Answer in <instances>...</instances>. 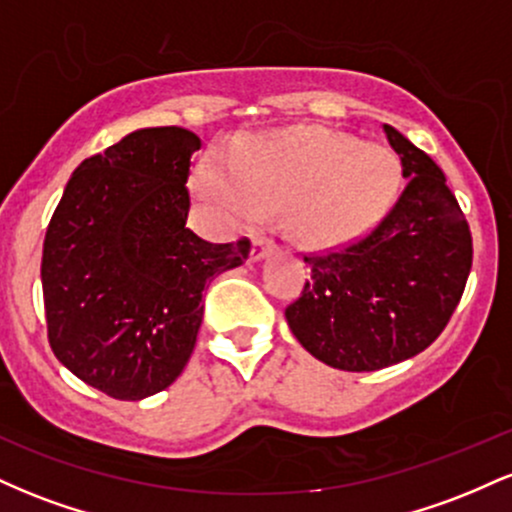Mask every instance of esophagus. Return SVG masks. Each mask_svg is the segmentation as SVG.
<instances>
[{
  "label": "esophagus",
  "instance_id": "obj_1",
  "mask_svg": "<svg viewBox=\"0 0 512 512\" xmlns=\"http://www.w3.org/2000/svg\"><path fill=\"white\" fill-rule=\"evenodd\" d=\"M274 252V243L269 238H255L252 240V250H250V260L260 262L264 257H269Z\"/></svg>",
  "mask_w": 512,
  "mask_h": 512
}]
</instances>
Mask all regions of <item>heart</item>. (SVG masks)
<instances>
[{
  "mask_svg": "<svg viewBox=\"0 0 512 512\" xmlns=\"http://www.w3.org/2000/svg\"><path fill=\"white\" fill-rule=\"evenodd\" d=\"M402 166L387 146L325 129H274L204 161L195 195L226 223L286 209L291 236L325 248L368 231L395 202Z\"/></svg>",
  "mask_w": 512,
  "mask_h": 512,
  "instance_id": "heart-1",
  "label": "heart"
}]
</instances>
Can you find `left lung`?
<instances>
[{"instance_id": "8db88e82", "label": "left lung", "mask_w": 512, "mask_h": 512, "mask_svg": "<svg viewBox=\"0 0 512 512\" xmlns=\"http://www.w3.org/2000/svg\"><path fill=\"white\" fill-rule=\"evenodd\" d=\"M407 190L366 238L310 267L286 308L293 337L317 361L370 373L421 354L448 325L472 269V233L445 175L395 127H383Z\"/></svg>"}]
</instances>
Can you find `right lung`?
<instances>
[{"label":"right lung","mask_w":512,"mask_h":512,"mask_svg":"<svg viewBox=\"0 0 512 512\" xmlns=\"http://www.w3.org/2000/svg\"><path fill=\"white\" fill-rule=\"evenodd\" d=\"M182 127L129 132L79 163L45 233L43 298L55 356L86 385L127 402L166 390L202 325L204 286L248 260L250 243L187 228Z\"/></svg>","instance_id":"right-lung-1"}]
</instances>
